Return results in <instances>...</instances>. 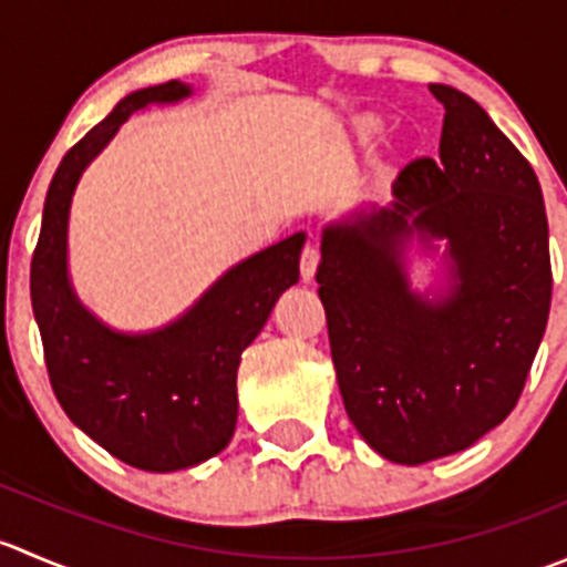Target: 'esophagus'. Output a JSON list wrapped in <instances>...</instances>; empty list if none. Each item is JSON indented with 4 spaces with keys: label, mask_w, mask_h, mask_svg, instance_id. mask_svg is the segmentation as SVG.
<instances>
[{
    "label": "esophagus",
    "mask_w": 567,
    "mask_h": 567,
    "mask_svg": "<svg viewBox=\"0 0 567 567\" xmlns=\"http://www.w3.org/2000/svg\"><path fill=\"white\" fill-rule=\"evenodd\" d=\"M318 262H320V251H318V247H316V244H307V247L301 249V260H299L301 277H305V279L316 277Z\"/></svg>",
    "instance_id": "obj_1"
}]
</instances>
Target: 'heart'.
<instances>
[{
	"instance_id": "obj_1",
	"label": "heart",
	"mask_w": 567,
	"mask_h": 567,
	"mask_svg": "<svg viewBox=\"0 0 567 567\" xmlns=\"http://www.w3.org/2000/svg\"><path fill=\"white\" fill-rule=\"evenodd\" d=\"M357 128H359V134L364 136V140H370V136H375V134H379V123H375L373 117H364V120H359V125H357Z\"/></svg>"
}]
</instances>
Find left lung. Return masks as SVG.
<instances>
[{
  "instance_id": "1",
  "label": "left lung",
  "mask_w": 567,
  "mask_h": 567,
  "mask_svg": "<svg viewBox=\"0 0 567 567\" xmlns=\"http://www.w3.org/2000/svg\"><path fill=\"white\" fill-rule=\"evenodd\" d=\"M444 104L439 162L400 169L390 208L323 230L318 296L348 416L405 466L472 447L522 398L551 307L548 221L527 158L477 101ZM449 238L451 293L404 277V241Z\"/></svg>"
}]
</instances>
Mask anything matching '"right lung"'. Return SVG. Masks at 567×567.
<instances>
[{
	"instance_id": "obj_1",
	"label": "right lung",
	"mask_w": 567,
	"mask_h": 567,
	"mask_svg": "<svg viewBox=\"0 0 567 567\" xmlns=\"http://www.w3.org/2000/svg\"><path fill=\"white\" fill-rule=\"evenodd\" d=\"M186 95L192 87L175 79L136 90L65 153L45 194L30 271L32 312L56 400L106 453L145 472L197 466L230 444L241 353L279 293L299 282L305 247V233H296L247 257L186 316L151 334L112 331L84 310L68 282V214L79 177L131 114Z\"/></svg>"
}]
</instances>
